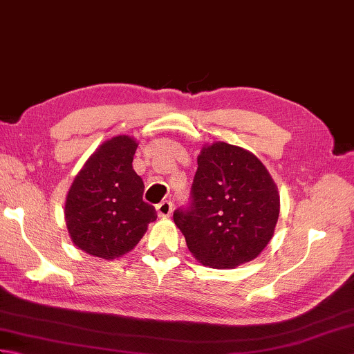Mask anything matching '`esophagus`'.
Here are the masks:
<instances>
[{"instance_id": "obj_1", "label": "esophagus", "mask_w": 354, "mask_h": 354, "mask_svg": "<svg viewBox=\"0 0 354 354\" xmlns=\"http://www.w3.org/2000/svg\"><path fill=\"white\" fill-rule=\"evenodd\" d=\"M173 212V204L169 201H162L161 204L156 205V214L158 217H169Z\"/></svg>"}]
</instances>
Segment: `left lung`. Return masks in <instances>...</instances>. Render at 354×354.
Segmentation results:
<instances>
[{
  "label": "left lung",
  "instance_id": "1",
  "mask_svg": "<svg viewBox=\"0 0 354 354\" xmlns=\"http://www.w3.org/2000/svg\"><path fill=\"white\" fill-rule=\"evenodd\" d=\"M192 207L173 214L192 255L204 266L232 269L254 260L274 236L277 184L257 156L223 141L198 156Z\"/></svg>",
  "mask_w": 354,
  "mask_h": 354
}]
</instances>
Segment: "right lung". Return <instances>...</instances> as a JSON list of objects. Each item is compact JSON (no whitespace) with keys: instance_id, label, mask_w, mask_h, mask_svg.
<instances>
[{"instance_id":"right-lung-1","label":"right lung","mask_w":354,"mask_h":354,"mask_svg":"<svg viewBox=\"0 0 354 354\" xmlns=\"http://www.w3.org/2000/svg\"><path fill=\"white\" fill-rule=\"evenodd\" d=\"M137 147L129 135L103 141L66 193L64 214L71 242L93 257H122L156 221L155 208L142 201V179L132 167Z\"/></svg>"}]
</instances>
